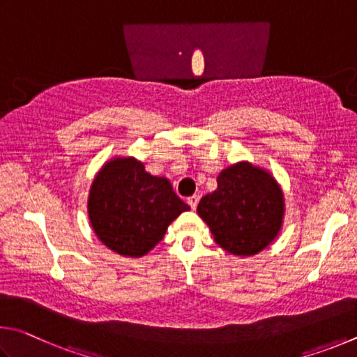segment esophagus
<instances>
[{
    "mask_svg": "<svg viewBox=\"0 0 357 357\" xmlns=\"http://www.w3.org/2000/svg\"><path fill=\"white\" fill-rule=\"evenodd\" d=\"M188 204H190V207L192 208V210H196V207H197V204H199V196H191V197H188Z\"/></svg>",
    "mask_w": 357,
    "mask_h": 357,
    "instance_id": "1",
    "label": "esophagus"
}]
</instances>
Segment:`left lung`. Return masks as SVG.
<instances>
[{
	"instance_id": "1",
	"label": "left lung",
	"mask_w": 357,
	"mask_h": 357,
	"mask_svg": "<svg viewBox=\"0 0 357 357\" xmlns=\"http://www.w3.org/2000/svg\"><path fill=\"white\" fill-rule=\"evenodd\" d=\"M197 213L216 245L245 257L264 251L278 236L284 195L271 174L243 161L218 175V188L201 199Z\"/></svg>"
}]
</instances>
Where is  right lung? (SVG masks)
Segmentation results:
<instances>
[{"mask_svg":"<svg viewBox=\"0 0 357 357\" xmlns=\"http://www.w3.org/2000/svg\"><path fill=\"white\" fill-rule=\"evenodd\" d=\"M190 205L169 180L146 172L141 161L116 158L93 178L87 211L98 240L123 257H142Z\"/></svg>","mask_w":357,"mask_h":357,"instance_id":"right-lung-1","label":"right lung"}]
</instances>
